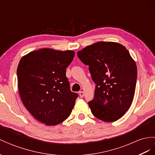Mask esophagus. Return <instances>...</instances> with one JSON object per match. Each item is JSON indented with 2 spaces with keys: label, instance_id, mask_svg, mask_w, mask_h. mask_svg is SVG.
I'll return each instance as SVG.
<instances>
[{
  "label": "esophagus",
  "instance_id": "esophagus-1",
  "mask_svg": "<svg viewBox=\"0 0 155 155\" xmlns=\"http://www.w3.org/2000/svg\"><path fill=\"white\" fill-rule=\"evenodd\" d=\"M79 96H80V97L82 98L83 97V96H84V93H83V92H79Z\"/></svg>",
  "mask_w": 155,
  "mask_h": 155
}]
</instances>
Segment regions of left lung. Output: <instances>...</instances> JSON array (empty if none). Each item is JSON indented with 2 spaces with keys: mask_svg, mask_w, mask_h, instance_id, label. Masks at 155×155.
I'll list each match as a JSON object with an SVG mask.
<instances>
[{
  "mask_svg": "<svg viewBox=\"0 0 155 155\" xmlns=\"http://www.w3.org/2000/svg\"><path fill=\"white\" fill-rule=\"evenodd\" d=\"M89 66L96 83L94 97L88 102L94 116L105 122L121 118L132 104L137 80V66L120 44L97 42L77 52Z\"/></svg>",
  "mask_w": 155,
  "mask_h": 155,
  "instance_id": "8db88e82",
  "label": "left lung"
}]
</instances>
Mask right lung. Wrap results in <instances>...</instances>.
<instances>
[{
	"label": "right lung",
	"mask_w": 155,
	"mask_h": 155,
	"mask_svg": "<svg viewBox=\"0 0 155 155\" xmlns=\"http://www.w3.org/2000/svg\"><path fill=\"white\" fill-rule=\"evenodd\" d=\"M74 56L71 50L42 48L31 51L19 61V96L29 113L46 125H57L68 118L78 97L71 91L66 77V69Z\"/></svg>",
	"instance_id": "obj_1"
}]
</instances>
